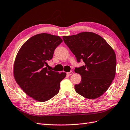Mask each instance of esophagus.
Masks as SVG:
<instances>
[{"mask_svg":"<svg viewBox=\"0 0 130 130\" xmlns=\"http://www.w3.org/2000/svg\"><path fill=\"white\" fill-rule=\"evenodd\" d=\"M72 74H73V72H72V71L67 72V75H69V76H70V75H71Z\"/></svg>","mask_w":130,"mask_h":130,"instance_id":"1","label":"esophagus"}]
</instances>
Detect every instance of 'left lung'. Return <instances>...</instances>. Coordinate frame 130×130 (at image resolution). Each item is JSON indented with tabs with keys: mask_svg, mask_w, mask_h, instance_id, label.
Here are the masks:
<instances>
[{
	"mask_svg": "<svg viewBox=\"0 0 130 130\" xmlns=\"http://www.w3.org/2000/svg\"><path fill=\"white\" fill-rule=\"evenodd\" d=\"M64 43L76 58L85 63L75 72L81 76L75 85L76 92L84 98L95 99L107 91L116 74V57L114 50L105 39L92 32H82L63 36Z\"/></svg>",
	"mask_w": 130,
	"mask_h": 130,
	"instance_id": "left-lung-1",
	"label": "left lung"
}]
</instances>
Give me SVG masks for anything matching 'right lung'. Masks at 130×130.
I'll return each instance as SVG.
<instances>
[{"instance_id": "obj_1", "label": "right lung", "mask_w": 130, "mask_h": 130, "mask_svg": "<svg viewBox=\"0 0 130 130\" xmlns=\"http://www.w3.org/2000/svg\"><path fill=\"white\" fill-rule=\"evenodd\" d=\"M62 42L59 36L37 34L23 44L16 56L15 80L27 95L38 101H46L55 96L59 91L60 82L66 76L65 72L60 74L46 67Z\"/></svg>"}]
</instances>
